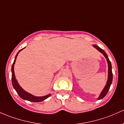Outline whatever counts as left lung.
Here are the masks:
<instances>
[{
	"instance_id": "1",
	"label": "left lung",
	"mask_w": 124,
	"mask_h": 124,
	"mask_svg": "<svg viewBox=\"0 0 124 124\" xmlns=\"http://www.w3.org/2000/svg\"><path fill=\"white\" fill-rule=\"evenodd\" d=\"M94 47H95L96 49H97V50H99L100 52H101L104 56H105V58H106V61L108 62V81H107V83L106 85H105V88H103V90H102V92H101L100 93L99 97H98L97 99L98 100H100L102 99L104 97H105V96L108 93V91H109V88H110V85H111L112 83V79H113V74H112V65L111 63H110V61H109V58H108V55L106 53V52L104 51L103 49H101V48H100L98 46H97L96 45H93Z\"/></svg>"
}]
</instances>
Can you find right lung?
I'll list each match as a JSON object with an SVG mask.
<instances>
[{
  "label": "right lung",
  "mask_w": 124,
  "mask_h": 124,
  "mask_svg": "<svg viewBox=\"0 0 124 124\" xmlns=\"http://www.w3.org/2000/svg\"><path fill=\"white\" fill-rule=\"evenodd\" d=\"M23 49L19 50V51L17 53V54H16L15 60H14L12 66V83L13 87H14V89L15 90V91L17 92L18 94L19 95V97L21 99H23L28 100V101H32V102H40V101H43V100H45V99H47L49 97H50L51 94H49L46 95V96H41V97H37V96H33V95L27 93V92H25L24 90H23V88H22V87L19 85V84H18L17 80H16V78H15V72H14V65H15V61H16L18 53L20 52V51H21Z\"/></svg>",
  "instance_id": "add662e5"
}]
</instances>
